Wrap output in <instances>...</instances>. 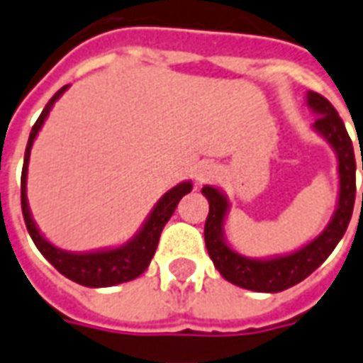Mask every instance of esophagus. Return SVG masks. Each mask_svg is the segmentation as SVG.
Listing matches in <instances>:
<instances>
[{
  "label": "esophagus",
  "mask_w": 363,
  "mask_h": 363,
  "mask_svg": "<svg viewBox=\"0 0 363 363\" xmlns=\"http://www.w3.org/2000/svg\"><path fill=\"white\" fill-rule=\"evenodd\" d=\"M220 176V168L216 164H212V162H204V164L199 166L197 174H195V178H197L199 184H206V182H212V179H216Z\"/></svg>",
  "instance_id": "1"
}]
</instances>
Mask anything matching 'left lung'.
Segmentation results:
<instances>
[{"label": "left lung", "mask_w": 363, "mask_h": 363, "mask_svg": "<svg viewBox=\"0 0 363 363\" xmlns=\"http://www.w3.org/2000/svg\"><path fill=\"white\" fill-rule=\"evenodd\" d=\"M306 105L318 116L312 124V130L331 145L337 155V170H339L337 208L325 225V230L315 239L289 255L249 258L237 252L235 249H231L230 243L225 241L223 225L230 212V201L225 197V193L214 185H204L201 189L204 197L208 199V206H211L206 222H204L206 250L223 279H228L237 287L249 289L256 293H279L301 283L315 268H320L321 264L325 262L327 256L333 252L337 243L342 239L348 222L352 218L354 199H356V159H354L352 140L348 138L347 128L342 124L339 113L325 97L308 91Z\"/></svg>", "instance_id": "obj_1"}]
</instances>
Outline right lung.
Segmentation results:
<instances>
[{
    "label": "right lung",
    "mask_w": 363,
    "mask_h": 363,
    "mask_svg": "<svg viewBox=\"0 0 363 363\" xmlns=\"http://www.w3.org/2000/svg\"><path fill=\"white\" fill-rule=\"evenodd\" d=\"M68 86L61 88L57 91L45 108L36 120V124L32 126L30 132L28 145L24 152V166H23V178H21V204H23V216L26 222V230H28L32 241L38 247V250L48 258L51 266L61 272L65 277L72 279V281L80 283L84 287H113L120 283L132 281L135 277H140L151 264L157 245H159L160 233L164 230L166 222L176 211V206L182 201L184 195L193 189L191 182H182L176 187H172L170 191H166L162 197L157 201L145 218V222L141 225L138 233L120 247H108V249L99 250H88V252H70V250H62L49 243L48 239L42 235V231L38 230L36 222L30 212L28 199H26V176H28V162H30V151L34 145L38 132L42 130L43 122L49 116V111L53 108L57 99L61 97Z\"/></svg>",
    "instance_id": "right-lung-1"
}]
</instances>
